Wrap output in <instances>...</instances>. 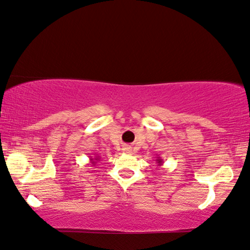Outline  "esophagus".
<instances>
[{"label": "esophagus", "mask_w": 250, "mask_h": 250, "mask_svg": "<svg viewBox=\"0 0 250 250\" xmlns=\"http://www.w3.org/2000/svg\"><path fill=\"white\" fill-rule=\"evenodd\" d=\"M124 150H125V153H132V148H130V147H125L124 148Z\"/></svg>", "instance_id": "34e87169"}]
</instances>
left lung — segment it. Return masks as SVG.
I'll use <instances>...</instances> for the list:
<instances>
[{
  "mask_svg": "<svg viewBox=\"0 0 250 250\" xmlns=\"http://www.w3.org/2000/svg\"><path fill=\"white\" fill-rule=\"evenodd\" d=\"M156 162H157V164H158V166H162L163 164H164V162H163V159L161 158V157H157V159H156Z\"/></svg>",
  "mask_w": 250,
  "mask_h": 250,
  "instance_id": "obj_1",
  "label": "left lung"
}]
</instances>
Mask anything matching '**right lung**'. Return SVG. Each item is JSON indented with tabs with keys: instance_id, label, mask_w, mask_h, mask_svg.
Segmentation results:
<instances>
[{
	"instance_id": "1",
	"label": "right lung",
	"mask_w": 250,
	"mask_h": 250,
	"mask_svg": "<svg viewBox=\"0 0 250 250\" xmlns=\"http://www.w3.org/2000/svg\"><path fill=\"white\" fill-rule=\"evenodd\" d=\"M101 157L100 156H95V157H91L89 158V162H91V164L93 166H95V164L97 163V161H100Z\"/></svg>"
}]
</instances>
